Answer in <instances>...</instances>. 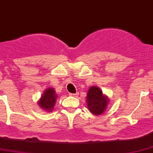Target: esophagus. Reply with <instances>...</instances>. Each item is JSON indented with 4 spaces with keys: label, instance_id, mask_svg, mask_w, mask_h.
<instances>
[{
    "label": "esophagus",
    "instance_id": "esophagus-1",
    "mask_svg": "<svg viewBox=\"0 0 153 153\" xmlns=\"http://www.w3.org/2000/svg\"><path fill=\"white\" fill-rule=\"evenodd\" d=\"M69 95H70V96H71V97H78V93H69Z\"/></svg>",
    "mask_w": 153,
    "mask_h": 153
}]
</instances>
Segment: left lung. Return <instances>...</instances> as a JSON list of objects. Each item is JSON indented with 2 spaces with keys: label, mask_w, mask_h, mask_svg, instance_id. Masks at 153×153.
<instances>
[{
  "label": "left lung",
  "mask_w": 153,
  "mask_h": 153,
  "mask_svg": "<svg viewBox=\"0 0 153 153\" xmlns=\"http://www.w3.org/2000/svg\"><path fill=\"white\" fill-rule=\"evenodd\" d=\"M88 108L91 113L100 115L105 111L109 99L104 95L102 91L96 86H91L87 93Z\"/></svg>",
  "instance_id": "8db88e82"
}]
</instances>
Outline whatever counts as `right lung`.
<instances>
[{"mask_svg":"<svg viewBox=\"0 0 153 153\" xmlns=\"http://www.w3.org/2000/svg\"><path fill=\"white\" fill-rule=\"evenodd\" d=\"M57 97L58 96H57L56 91L53 88H47L43 92V94L42 95L41 97L38 102V105L42 109L48 111V113L52 112L56 104Z\"/></svg>","mask_w":153,"mask_h":153,"instance_id":"add662e5","label":"right lung"}]
</instances>
